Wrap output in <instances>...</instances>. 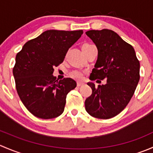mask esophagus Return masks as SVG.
<instances>
[{
	"label": "esophagus",
	"instance_id": "34e87169",
	"mask_svg": "<svg viewBox=\"0 0 153 153\" xmlns=\"http://www.w3.org/2000/svg\"><path fill=\"white\" fill-rule=\"evenodd\" d=\"M83 84H84V83L83 82H80V81L77 82V86H81V85H83Z\"/></svg>",
	"mask_w": 153,
	"mask_h": 153
}]
</instances>
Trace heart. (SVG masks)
Returning <instances> with one entry per match:
<instances>
[{"mask_svg":"<svg viewBox=\"0 0 153 153\" xmlns=\"http://www.w3.org/2000/svg\"><path fill=\"white\" fill-rule=\"evenodd\" d=\"M91 45V44H85L82 46V47H85V46H89ZM71 75H72V78H75V79H78L81 80L83 78V76H84V73H83L80 70H74L71 72Z\"/></svg>","mask_w":153,"mask_h":153,"instance_id":"obj_1","label":"heart"}]
</instances>
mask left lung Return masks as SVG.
Here are the masks:
<instances>
[{"mask_svg":"<svg viewBox=\"0 0 153 153\" xmlns=\"http://www.w3.org/2000/svg\"><path fill=\"white\" fill-rule=\"evenodd\" d=\"M86 35L98 49V58L89 79H106V84L95 87L85 101L86 112L92 117L109 119L126 107L140 79V63L135 49L114 31L89 30Z\"/></svg>","mask_w":153,"mask_h":153,"instance_id":"left-lung-1","label":"left lung"}]
</instances>
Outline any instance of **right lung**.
<instances>
[{"instance_id":"obj_1","label":"right lung","mask_w":153,"mask_h":153,"mask_svg":"<svg viewBox=\"0 0 153 153\" xmlns=\"http://www.w3.org/2000/svg\"><path fill=\"white\" fill-rule=\"evenodd\" d=\"M83 33V30H47L27 41L17 54L13 68L17 92L35 116L51 119L64 112L67 94L77 84L70 78L57 79L53 68L64 61L68 49Z\"/></svg>"}]
</instances>
